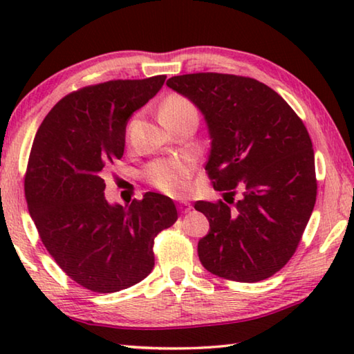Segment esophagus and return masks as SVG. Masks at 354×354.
<instances>
[{
    "label": "esophagus",
    "instance_id": "esophagus-1",
    "mask_svg": "<svg viewBox=\"0 0 354 354\" xmlns=\"http://www.w3.org/2000/svg\"><path fill=\"white\" fill-rule=\"evenodd\" d=\"M178 209L181 211V214H187V212L192 211V205L189 201H179Z\"/></svg>",
    "mask_w": 354,
    "mask_h": 354
}]
</instances>
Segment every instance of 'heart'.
Here are the masks:
<instances>
[{"instance_id": "obj_1", "label": "heart", "mask_w": 354, "mask_h": 354, "mask_svg": "<svg viewBox=\"0 0 354 354\" xmlns=\"http://www.w3.org/2000/svg\"><path fill=\"white\" fill-rule=\"evenodd\" d=\"M195 111L190 101L179 95H171L160 106V120L179 115L183 112ZM192 175V160L189 158H170L159 159L149 164L145 170V176L154 187L170 195H183L189 187V179Z\"/></svg>"}]
</instances>
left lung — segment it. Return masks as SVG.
Here are the masks:
<instances>
[{
    "label": "left lung",
    "instance_id": "obj_1",
    "mask_svg": "<svg viewBox=\"0 0 354 354\" xmlns=\"http://www.w3.org/2000/svg\"><path fill=\"white\" fill-rule=\"evenodd\" d=\"M167 86L201 112L211 139L206 170L233 205H195L211 226L198 242L203 267L239 283L272 277L295 253L315 205L308 129L283 97L251 77L194 73Z\"/></svg>",
    "mask_w": 354,
    "mask_h": 354
}]
</instances>
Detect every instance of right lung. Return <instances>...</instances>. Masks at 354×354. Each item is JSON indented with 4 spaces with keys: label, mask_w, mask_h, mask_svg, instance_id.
Listing matches in <instances>:
<instances>
[{
    "label": "right lung",
    "mask_w": 354,
    "mask_h": 354,
    "mask_svg": "<svg viewBox=\"0 0 354 354\" xmlns=\"http://www.w3.org/2000/svg\"><path fill=\"white\" fill-rule=\"evenodd\" d=\"M167 76L109 81L62 98L41 122L29 156V215L57 266L88 290L118 292L154 267V237L178 220L171 198L147 192L129 206L104 196V170L123 156L131 115Z\"/></svg>",
    "instance_id": "add662e5"
}]
</instances>
